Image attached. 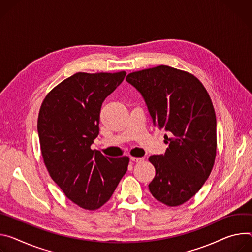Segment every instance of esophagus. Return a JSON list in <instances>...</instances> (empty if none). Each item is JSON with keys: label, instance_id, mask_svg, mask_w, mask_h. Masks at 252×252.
Wrapping results in <instances>:
<instances>
[{"label": "esophagus", "instance_id": "1", "mask_svg": "<svg viewBox=\"0 0 252 252\" xmlns=\"http://www.w3.org/2000/svg\"><path fill=\"white\" fill-rule=\"evenodd\" d=\"M132 161H134V162H136V163H140V162H142L143 160H144V158L143 157H131L130 158Z\"/></svg>", "mask_w": 252, "mask_h": 252}]
</instances>
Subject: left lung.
<instances>
[{
    "instance_id": "1",
    "label": "left lung",
    "mask_w": 252,
    "mask_h": 252,
    "mask_svg": "<svg viewBox=\"0 0 252 252\" xmlns=\"http://www.w3.org/2000/svg\"><path fill=\"white\" fill-rule=\"evenodd\" d=\"M126 80L142 94L153 125L170 133L165 135L169 141L165 154L149 157L156 171L149 190L167 206L181 205L200 190L214 166L211 98L198 78L165 65L130 73Z\"/></svg>"
}]
</instances>
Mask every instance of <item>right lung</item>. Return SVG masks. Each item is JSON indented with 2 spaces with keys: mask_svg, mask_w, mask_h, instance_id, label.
<instances>
[{
  "mask_svg": "<svg viewBox=\"0 0 252 252\" xmlns=\"http://www.w3.org/2000/svg\"><path fill=\"white\" fill-rule=\"evenodd\" d=\"M125 76V71L78 72L54 87L39 111L37 128L46 168L66 196L86 210L103 206L128 168L129 157L111 158L91 149L99 134L102 103Z\"/></svg>",
  "mask_w": 252,
  "mask_h": 252,
  "instance_id": "right-lung-1",
  "label": "right lung"
}]
</instances>
